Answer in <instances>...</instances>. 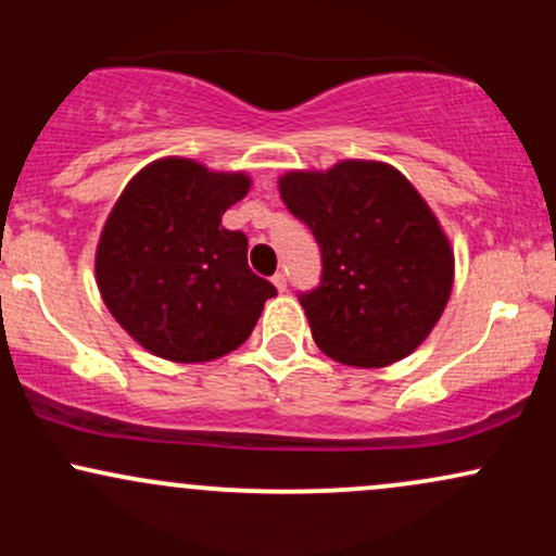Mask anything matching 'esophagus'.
<instances>
[{
  "label": "esophagus",
  "mask_w": 556,
  "mask_h": 556,
  "mask_svg": "<svg viewBox=\"0 0 556 556\" xmlns=\"http://www.w3.org/2000/svg\"><path fill=\"white\" fill-rule=\"evenodd\" d=\"M271 285L277 287L279 292H285V290H287V277H285L282 271H279V274H274V277H271Z\"/></svg>",
  "instance_id": "34e87169"
}]
</instances>
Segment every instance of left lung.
Masks as SVG:
<instances>
[{"label": "left lung", "instance_id": "1", "mask_svg": "<svg viewBox=\"0 0 556 556\" xmlns=\"http://www.w3.org/2000/svg\"><path fill=\"white\" fill-rule=\"evenodd\" d=\"M279 195L321 248V285L300 295L318 350L381 368L420 348L450 300L455 251L416 185L387 162L342 159L285 172Z\"/></svg>", "mask_w": 556, "mask_h": 556}]
</instances>
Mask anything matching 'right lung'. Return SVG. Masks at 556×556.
<instances>
[{"instance_id": "add662e5", "label": "right lung", "mask_w": 556, "mask_h": 556, "mask_svg": "<svg viewBox=\"0 0 556 556\" xmlns=\"http://www.w3.org/2000/svg\"><path fill=\"white\" fill-rule=\"evenodd\" d=\"M248 172L185 156L146 164L114 201L96 245V285L140 348L208 363L251 337L271 282L248 266V238L222 227L251 190Z\"/></svg>"}]
</instances>
